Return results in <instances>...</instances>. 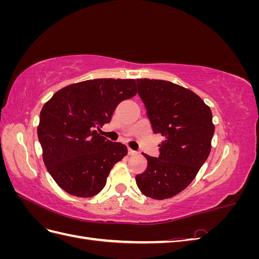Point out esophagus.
Masks as SVG:
<instances>
[{
	"mask_svg": "<svg viewBox=\"0 0 259 259\" xmlns=\"http://www.w3.org/2000/svg\"><path fill=\"white\" fill-rule=\"evenodd\" d=\"M128 154H130V155H136V154H137V152H136V151H134V150H132V149H130V148H128Z\"/></svg>",
	"mask_w": 259,
	"mask_h": 259,
	"instance_id": "34e87169",
	"label": "esophagus"
}]
</instances>
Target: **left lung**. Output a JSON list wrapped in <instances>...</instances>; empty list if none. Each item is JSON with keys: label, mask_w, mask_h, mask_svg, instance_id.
<instances>
[{"label": "left lung", "mask_w": 259, "mask_h": 259, "mask_svg": "<svg viewBox=\"0 0 259 259\" xmlns=\"http://www.w3.org/2000/svg\"><path fill=\"white\" fill-rule=\"evenodd\" d=\"M137 84L154 134L164 140L159 158L143 153L148 166L136 184L149 198L168 199L191 184L208 158L213 115L197 94L183 86L150 79H138Z\"/></svg>", "instance_id": "obj_1"}]
</instances>
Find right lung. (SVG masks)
I'll return each mask as SVG.
<instances>
[{
    "mask_svg": "<svg viewBox=\"0 0 259 259\" xmlns=\"http://www.w3.org/2000/svg\"><path fill=\"white\" fill-rule=\"evenodd\" d=\"M136 93L132 79L88 80L59 90L43 106L37 137L45 166L61 189L79 198L94 197L104 189L127 148L96 130L110 122L117 105Z\"/></svg>",
    "mask_w": 259,
    "mask_h": 259,
    "instance_id": "obj_1",
    "label": "right lung"
}]
</instances>
